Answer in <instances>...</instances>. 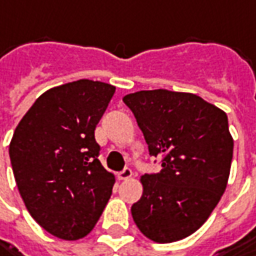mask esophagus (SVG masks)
<instances>
[{"instance_id":"esophagus-1","label":"esophagus","mask_w":256,"mask_h":256,"mask_svg":"<svg viewBox=\"0 0 256 256\" xmlns=\"http://www.w3.org/2000/svg\"><path fill=\"white\" fill-rule=\"evenodd\" d=\"M132 174H133V173H132V169H130V168H124L122 172L118 173V179H120V180H128V179L132 178Z\"/></svg>"}]
</instances>
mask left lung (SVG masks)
Masks as SVG:
<instances>
[{
	"instance_id": "left-lung-1",
	"label": "left lung",
	"mask_w": 256,
	"mask_h": 256,
	"mask_svg": "<svg viewBox=\"0 0 256 256\" xmlns=\"http://www.w3.org/2000/svg\"><path fill=\"white\" fill-rule=\"evenodd\" d=\"M159 173L142 176L132 206L140 232L154 242L180 240L200 228L226 189L234 139L224 110L192 93L142 90L123 97Z\"/></svg>"
}]
</instances>
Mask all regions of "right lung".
<instances>
[{
  "label": "right lung",
  "mask_w": 256,
  "mask_h": 256,
  "mask_svg": "<svg viewBox=\"0 0 256 256\" xmlns=\"http://www.w3.org/2000/svg\"><path fill=\"white\" fill-rule=\"evenodd\" d=\"M116 87L77 80L47 90L21 118L10 143L20 194L41 228L66 240L94 228L114 174L98 160L94 130Z\"/></svg>",
  "instance_id": "obj_1"
}]
</instances>
